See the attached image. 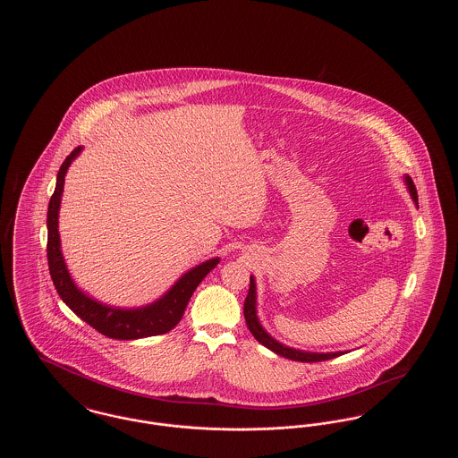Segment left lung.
Instances as JSON below:
<instances>
[{
    "label": "left lung",
    "instance_id": "8db88e82",
    "mask_svg": "<svg viewBox=\"0 0 458 458\" xmlns=\"http://www.w3.org/2000/svg\"><path fill=\"white\" fill-rule=\"evenodd\" d=\"M405 183H407V189L411 192V196L414 199L415 204H417V191H415L414 182L411 176H405ZM256 280L254 276H250V284H249V293H247V299L243 302V316H245V323L249 331L254 335V338L262 344L264 347H267L269 350H273L275 353L282 355L284 359H290V360H299V362H321V360H327V359H335L338 355H342L344 352H327V353H316V352H304V350L290 349L284 344L276 342L264 327H261L259 319H258V307H256Z\"/></svg>",
    "mask_w": 458,
    "mask_h": 458
}]
</instances>
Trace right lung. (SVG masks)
Returning <instances> with one entry per match:
<instances>
[{
	"mask_svg": "<svg viewBox=\"0 0 458 458\" xmlns=\"http://www.w3.org/2000/svg\"><path fill=\"white\" fill-rule=\"evenodd\" d=\"M82 146L75 148L70 156H66L60 172L56 174V187L47 206V266L55 288L62 301L65 302L82 321L94 327L101 335L114 340H137L146 336H156L174 329L189 304L197 284L206 275L216 267L219 258L202 262L191 271H187L176 284L156 302L135 309H122L101 304L89 297L77 284H73L65 259L62 254V243L58 233V213L64 194L65 174L72 161L81 154Z\"/></svg>",
	"mask_w": 458,
	"mask_h": 458,
	"instance_id": "obj_1",
	"label": "right lung"
}]
</instances>
